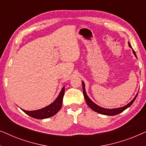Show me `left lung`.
Listing matches in <instances>:
<instances>
[{"label":"left lung","mask_w":146,"mask_h":146,"mask_svg":"<svg viewBox=\"0 0 146 146\" xmlns=\"http://www.w3.org/2000/svg\"><path fill=\"white\" fill-rule=\"evenodd\" d=\"M128 44H129V46L130 47V48H132V47H131L130 43L128 42ZM132 51H133V54H134L135 56L137 58L136 54H135V51L133 50V49H132ZM82 82L84 96L85 100H86V102L87 104L88 105V106L92 110H94V111H96V112L99 113H101V114L106 115H115L118 114V113H119L122 112L123 111H124L125 109H127V108H129L131 104H132L133 102H134V100H135V98H136V97H137V94L136 96H135L134 97V98H133L132 100H131L129 104H127V105H125V106H123V107L118 108H113V109L104 108H102L100 106H98L97 104H96L94 102H93L90 99V98L88 96V95L86 94V92L84 82L83 81Z\"/></svg>","instance_id":"obj_1"}]
</instances>
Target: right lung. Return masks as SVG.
Segmentation results:
<instances>
[{
	"instance_id": "right-lung-1",
	"label": "right lung",
	"mask_w": 146,
	"mask_h": 146,
	"mask_svg": "<svg viewBox=\"0 0 146 146\" xmlns=\"http://www.w3.org/2000/svg\"><path fill=\"white\" fill-rule=\"evenodd\" d=\"M64 91L65 88L64 86L62 88V90L60 92L57 98L52 103L47 106L43 108L34 111H27L23 109H22V110L27 113V115L36 119H45L53 116L61 108L62 104L64 94Z\"/></svg>"
}]
</instances>
